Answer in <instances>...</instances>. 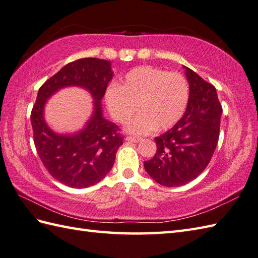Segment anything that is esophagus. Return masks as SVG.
<instances>
[{
	"mask_svg": "<svg viewBox=\"0 0 258 258\" xmlns=\"http://www.w3.org/2000/svg\"><path fill=\"white\" fill-rule=\"evenodd\" d=\"M125 140L128 142H132V143H139V142L141 141L140 138H134V136H127Z\"/></svg>",
	"mask_w": 258,
	"mask_h": 258,
	"instance_id": "obj_1",
	"label": "esophagus"
}]
</instances>
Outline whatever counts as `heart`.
Here are the masks:
<instances>
[{
	"label": "heart",
	"instance_id": "b5f03b06",
	"mask_svg": "<svg viewBox=\"0 0 258 258\" xmlns=\"http://www.w3.org/2000/svg\"><path fill=\"white\" fill-rule=\"evenodd\" d=\"M189 86L182 74L153 68L131 70L118 86L111 85L105 92V102L112 117L120 124L127 123L138 111L141 114L127 125L130 133L144 135L172 128L187 108Z\"/></svg>",
	"mask_w": 258,
	"mask_h": 258
}]
</instances>
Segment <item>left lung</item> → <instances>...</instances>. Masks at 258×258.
I'll return each mask as SVG.
<instances>
[{
	"label": "left lung",
	"mask_w": 258,
	"mask_h": 258,
	"mask_svg": "<svg viewBox=\"0 0 258 258\" xmlns=\"http://www.w3.org/2000/svg\"><path fill=\"white\" fill-rule=\"evenodd\" d=\"M189 85L187 108L167 132L155 138L154 157L144 162L150 176L166 187L195 179L204 171L217 146L222 105L216 89L194 71L183 67Z\"/></svg>",
	"instance_id": "obj_1"
}]
</instances>
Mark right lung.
<instances>
[{"instance_id": "obj_1", "label": "right lung", "mask_w": 258, "mask_h": 258, "mask_svg": "<svg viewBox=\"0 0 258 258\" xmlns=\"http://www.w3.org/2000/svg\"><path fill=\"white\" fill-rule=\"evenodd\" d=\"M112 63L86 57L69 63L38 90L31 113L34 144L43 165L59 183L73 188L95 185L111 171L123 138L118 126L103 115L102 98L113 79ZM81 87L93 98V112L74 134H56L44 117L45 104L65 87Z\"/></svg>"}]
</instances>
